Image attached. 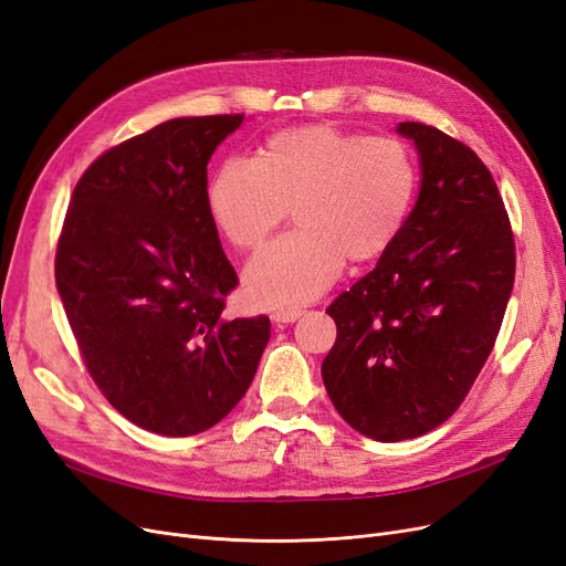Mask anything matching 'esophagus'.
Listing matches in <instances>:
<instances>
[{
  "label": "esophagus",
  "instance_id": "esophagus-1",
  "mask_svg": "<svg viewBox=\"0 0 566 566\" xmlns=\"http://www.w3.org/2000/svg\"><path fill=\"white\" fill-rule=\"evenodd\" d=\"M304 314V310H300V306H293V310H279L271 314V321L273 323H295L300 316Z\"/></svg>",
  "mask_w": 566,
  "mask_h": 566
}]
</instances>
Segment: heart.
<instances>
[{"label": "heart", "mask_w": 566, "mask_h": 566, "mask_svg": "<svg viewBox=\"0 0 566 566\" xmlns=\"http://www.w3.org/2000/svg\"><path fill=\"white\" fill-rule=\"evenodd\" d=\"M418 188V167L394 136H361L335 125L287 127L269 136L260 158L233 156L208 186L217 229L241 250H260L290 214L283 235L245 271L260 306L318 297L345 262L378 260L401 233Z\"/></svg>", "instance_id": "obj_1"}]
</instances>
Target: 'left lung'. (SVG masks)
Wrapping results in <instances>:
<instances>
[{"mask_svg":"<svg viewBox=\"0 0 566 566\" xmlns=\"http://www.w3.org/2000/svg\"><path fill=\"white\" fill-rule=\"evenodd\" d=\"M420 156V193L378 264L328 310L337 339L323 385L337 413L375 441L447 422L499 337L515 283V238L486 165L422 123H401Z\"/></svg>","mask_w":566,"mask_h":566,"instance_id":"1","label":"left lung"}]
</instances>
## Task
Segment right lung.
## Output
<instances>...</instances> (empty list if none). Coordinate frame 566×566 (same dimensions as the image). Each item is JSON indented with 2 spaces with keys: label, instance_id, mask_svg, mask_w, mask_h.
Masks as SVG:
<instances>
[{
  "label": "right lung",
  "instance_id": "1",
  "mask_svg": "<svg viewBox=\"0 0 566 566\" xmlns=\"http://www.w3.org/2000/svg\"><path fill=\"white\" fill-rule=\"evenodd\" d=\"M245 115L177 117L106 150L77 181L56 287L92 380L163 437L210 430L243 399L269 316L224 318L238 276L208 208V163Z\"/></svg>",
  "mask_w": 566,
  "mask_h": 566
}]
</instances>
